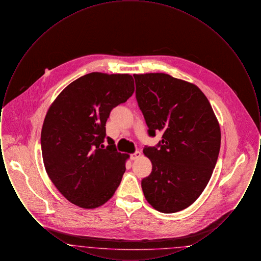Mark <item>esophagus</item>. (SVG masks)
Masks as SVG:
<instances>
[{"label": "esophagus", "mask_w": 261, "mask_h": 261, "mask_svg": "<svg viewBox=\"0 0 261 261\" xmlns=\"http://www.w3.org/2000/svg\"><path fill=\"white\" fill-rule=\"evenodd\" d=\"M141 155H142L141 151L137 150V151H135L134 153H132V154H131V156H130V158H131V160H132V161H135V160H138Z\"/></svg>", "instance_id": "1"}]
</instances>
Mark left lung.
Returning <instances> with one entry per match:
<instances>
[{
    "instance_id": "left-lung-1",
    "label": "left lung",
    "mask_w": 261,
    "mask_h": 261,
    "mask_svg": "<svg viewBox=\"0 0 261 261\" xmlns=\"http://www.w3.org/2000/svg\"><path fill=\"white\" fill-rule=\"evenodd\" d=\"M136 99L156 147H145L151 173L142 180L149 204L163 213L193 204L207 185L218 159L221 132L204 94L165 73L134 74Z\"/></svg>"
}]
</instances>
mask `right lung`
Masks as SVG:
<instances>
[{"mask_svg": "<svg viewBox=\"0 0 261 261\" xmlns=\"http://www.w3.org/2000/svg\"><path fill=\"white\" fill-rule=\"evenodd\" d=\"M134 89L131 75L92 72L71 82L50 105L41 132L43 162L54 185L75 205L99 207L119 186L129 154L117 151L106 123Z\"/></svg>", "mask_w": 261, "mask_h": 261, "instance_id": "obj_1", "label": "right lung"}]
</instances>
